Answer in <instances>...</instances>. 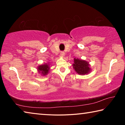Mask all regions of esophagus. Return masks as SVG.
<instances>
[{"mask_svg": "<svg viewBox=\"0 0 125 125\" xmlns=\"http://www.w3.org/2000/svg\"><path fill=\"white\" fill-rule=\"evenodd\" d=\"M60 55H61V56H62V57H64V56H65V53H64V52H61V54H60Z\"/></svg>", "mask_w": 125, "mask_h": 125, "instance_id": "obj_1", "label": "esophagus"}]
</instances>
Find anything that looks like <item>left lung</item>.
<instances>
[{"mask_svg":"<svg viewBox=\"0 0 125 125\" xmlns=\"http://www.w3.org/2000/svg\"><path fill=\"white\" fill-rule=\"evenodd\" d=\"M89 65V63L84 60L78 58H74V60L73 68L76 72L80 75H85L89 73L91 71Z\"/></svg>","mask_w":125,"mask_h":125,"instance_id":"1","label":"left lung"}]
</instances>
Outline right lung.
<instances>
[{"mask_svg":"<svg viewBox=\"0 0 125 125\" xmlns=\"http://www.w3.org/2000/svg\"><path fill=\"white\" fill-rule=\"evenodd\" d=\"M50 66H49V64H41L40 65L39 67L37 68V70L39 71V73H41V74L42 75L45 76L46 75H47L48 72L50 71Z\"/></svg>","mask_w":125,"mask_h":125,"instance_id":"1","label":"right lung"}]
</instances>
